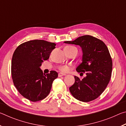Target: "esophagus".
I'll use <instances>...</instances> for the list:
<instances>
[{
	"label": "esophagus",
	"mask_w": 126,
	"mask_h": 126,
	"mask_svg": "<svg viewBox=\"0 0 126 126\" xmlns=\"http://www.w3.org/2000/svg\"><path fill=\"white\" fill-rule=\"evenodd\" d=\"M65 76V74H63V73H59L58 74V77H62V76Z\"/></svg>",
	"instance_id": "34e87169"
}]
</instances>
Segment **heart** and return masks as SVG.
Wrapping results in <instances>:
<instances>
[{
  "mask_svg": "<svg viewBox=\"0 0 126 126\" xmlns=\"http://www.w3.org/2000/svg\"><path fill=\"white\" fill-rule=\"evenodd\" d=\"M65 48H69V49H77L76 48L74 47H71V46H69V47H67ZM59 69H60V71L62 72H64V73H65V72H67L69 70V68L68 67L67 65H63V66H61V67H59Z\"/></svg>",
  "mask_w": 126,
  "mask_h": 126,
  "instance_id": "obj_1",
  "label": "heart"
}]
</instances>
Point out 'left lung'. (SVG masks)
I'll return each mask as SVG.
<instances>
[{"label":"left lung","mask_w":126,"mask_h":126,"mask_svg":"<svg viewBox=\"0 0 126 126\" xmlns=\"http://www.w3.org/2000/svg\"><path fill=\"white\" fill-rule=\"evenodd\" d=\"M64 43L77 45L82 48V63L76 71L86 74L82 80L74 76L75 82L69 87L70 92L76 99L82 102L96 99L103 92L111 77L112 61L107 47L102 40L88 35Z\"/></svg>","instance_id":"8db88e82"}]
</instances>
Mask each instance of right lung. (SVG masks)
Here are the masks:
<instances>
[{
  "label": "right lung",
  "mask_w": 126,
  "mask_h": 126,
  "mask_svg": "<svg viewBox=\"0 0 126 126\" xmlns=\"http://www.w3.org/2000/svg\"><path fill=\"white\" fill-rule=\"evenodd\" d=\"M56 44L44 40L26 42L16 48L13 55L11 72L17 90L32 102L43 99L49 93L58 73L43 74L40 67L49 58Z\"/></svg>",
  "instance_id": "obj_1"
}]
</instances>
